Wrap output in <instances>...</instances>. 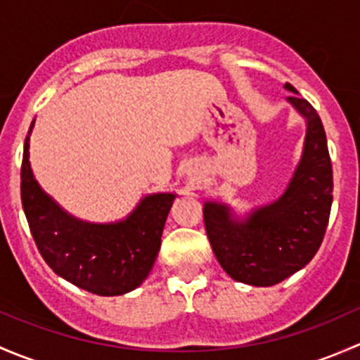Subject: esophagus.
<instances>
[{"label": "esophagus", "mask_w": 360, "mask_h": 360, "mask_svg": "<svg viewBox=\"0 0 360 360\" xmlns=\"http://www.w3.org/2000/svg\"><path fill=\"white\" fill-rule=\"evenodd\" d=\"M186 177L191 181V183H198V181L202 179V172L198 170L197 165H188Z\"/></svg>", "instance_id": "obj_1"}]
</instances>
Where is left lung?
<instances>
[{
    "mask_svg": "<svg viewBox=\"0 0 360 360\" xmlns=\"http://www.w3.org/2000/svg\"><path fill=\"white\" fill-rule=\"evenodd\" d=\"M292 92L288 103L307 120L303 153L284 193L275 202L237 216L228 203L207 200L203 221L210 248L233 281L268 288L291 277L315 256L333 203V167L317 111Z\"/></svg>",
    "mask_w": 360,
    "mask_h": 360,
    "instance_id": "left-lung-1",
    "label": "left lung"
}]
</instances>
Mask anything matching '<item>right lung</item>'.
I'll return each instance as SVG.
<instances>
[{"label":"right lung","mask_w":360,"mask_h":360,"mask_svg":"<svg viewBox=\"0 0 360 360\" xmlns=\"http://www.w3.org/2000/svg\"><path fill=\"white\" fill-rule=\"evenodd\" d=\"M32 120L24 143L20 197L39 254L59 277L99 296H122L150 275L176 193L141 198L125 219L89 223L64 210L41 190L29 162Z\"/></svg>","instance_id":"add662e5"}]
</instances>
